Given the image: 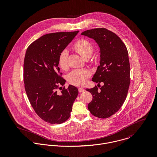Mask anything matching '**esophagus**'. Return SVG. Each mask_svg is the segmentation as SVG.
<instances>
[{"label": "esophagus", "mask_w": 157, "mask_h": 157, "mask_svg": "<svg viewBox=\"0 0 157 157\" xmlns=\"http://www.w3.org/2000/svg\"><path fill=\"white\" fill-rule=\"evenodd\" d=\"M78 91H79V92H83V91L85 90V89H84V88H81V87H79V88H78Z\"/></svg>", "instance_id": "34e87169"}]
</instances>
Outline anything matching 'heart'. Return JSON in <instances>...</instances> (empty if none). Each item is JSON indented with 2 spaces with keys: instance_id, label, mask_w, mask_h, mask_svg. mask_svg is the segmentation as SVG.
Instances as JSON below:
<instances>
[{
  "instance_id": "1",
  "label": "heart",
  "mask_w": 157,
  "mask_h": 157,
  "mask_svg": "<svg viewBox=\"0 0 157 157\" xmlns=\"http://www.w3.org/2000/svg\"><path fill=\"white\" fill-rule=\"evenodd\" d=\"M72 48L85 59L87 56H90L93 50V46L88 40L80 39L74 43ZM67 57L68 54L67 50L62 51L59 56L58 65L63 70L67 69ZM90 75V72L88 69H75L68 75L67 80L71 85L82 86L86 83Z\"/></svg>"
}]
</instances>
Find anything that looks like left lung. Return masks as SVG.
<instances>
[{"label": "left lung", "mask_w": 157, "mask_h": 157, "mask_svg": "<svg viewBox=\"0 0 157 157\" xmlns=\"http://www.w3.org/2000/svg\"><path fill=\"white\" fill-rule=\"evenodd\" d=\"M82 34L95 40L100 47V65L92 81L98 85L103 83L100 90L97 86L86 89L92 95L88 108L94 116L107 118L120 109L128 95L130 85L128 52L121 39L106 28L89 29Z\"/></svg>", "instance_id": "8db88e82"}]
</instances>
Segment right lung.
<instances>
[{
  "label": "right lung",
  "mask_w": 157,
  "mask_h": 157,
  "mask_svg": "<svg viewBox=\"0 0 157 157\" xmlns=\"http://www.w3.org/2000/svg\"><path fill=\"white\" fill-rule=\"evenodd\" d=\"M78 33L45 34L30 44L26 51L23 81L27 97L37 115L50 124L67 120L78 94L72 85L62 88L66 80L58 67L60 54Z\"/></svg>",
  "instance_id": "right-lung-1"
}]
</instances>
